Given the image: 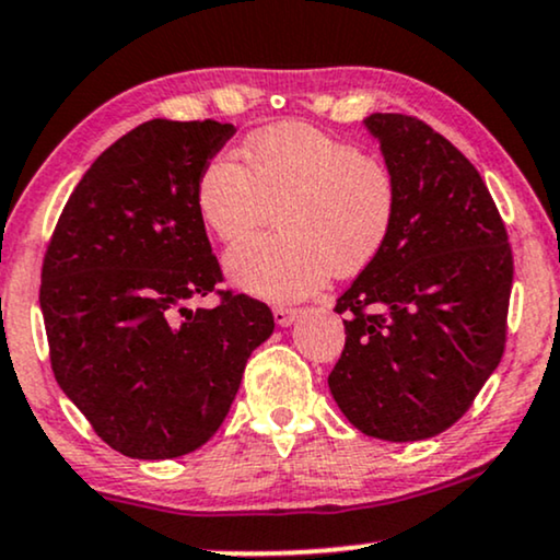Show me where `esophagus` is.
<instances>
[{"label": "esophagus", "mask_w": 560, "mask_h": 560, "mask_svg": "<svg viewBox=\"0 0 560 560\" xmlns=\"http://www.w3.org/2000/svg\"><path fill=\"white\" fill-rule=\"evenodd\" d=\"M296 315H300V310L296 307H284V304H279V307H273V320L276 325H292L296 320Z\"/></svg>", "instance_id": "obj_1"}]
</instances>
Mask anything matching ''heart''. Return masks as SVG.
I'll return each mask as SVG.
<instances>
[{
	"instance_id": "1",
	"label": "heart",
	"mask_w": 560,
	"mask_h": 560,
	"mask_svg": "<svg viewBox=\"0 0 560 560\" xmlns=\"http://www.w3.org/2000/svg\"><path fill=\"white\" fill-rule=\"evenodd\" d=\"M243 165L217 154L196 180L203 228L240 243L279 209V235L247 240L228 256V273L266 300H300L330 273L357 276L390 243L398 180L387 162L300 121L271 124L245 139Z\"/></svg>"
}]
</instances>
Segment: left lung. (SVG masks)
<instances>
[{"instance_id":"8db88e82","label":"left lung","mask_w":560,"mask_h":560,"mask_svg":"<svg viewBox=\"0 0 560 560\" xmlns=\"http://www.w3.org/2000/svg\"><path fill=\"white\" fill-rule=\"evenodd\" d=\"M366 129L398 180L390 243L336 300L346 346L328 387L362 434L419 442L465 416L504 353L514 260L483 178L406 113Z\"/></svg>"}]
</instances>
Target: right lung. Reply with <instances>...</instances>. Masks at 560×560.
<instances>
[{
  "label": "right lung",
  "mask_w": 560,
  "mask_h": 560,
  "mask_svg": "<svg viewBox=\"0 0 560 560\" xmlns=\"http://www.w3.org/2000/svg\"><path fill=\"white\" fill-rule=\"evenodd\" d=\"M235 133L147 121L113 141L69 196L40 271L48 357L108 447L188 455L230 413L247 357L273 332L266 302L222 284L196 209L201 167ZM217 293V308L187 302Z\"/></svg>",
  "instance_id": "right-lung-1"
}]
</instances>
